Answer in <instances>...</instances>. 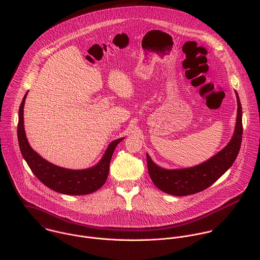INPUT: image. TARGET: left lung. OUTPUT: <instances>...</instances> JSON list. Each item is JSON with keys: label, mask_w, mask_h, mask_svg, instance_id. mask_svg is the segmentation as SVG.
<instances>
[{"label": "left lung", "mask_w": 260, "mask_h": 260, "mask_svg": "<svg viewBox=\"0 0 260 260\" xmlns=\"http://www.w3.org/2000/svg\"><path fill=\"white\" fill-rule=\"evenodd\" d=\"M237 96V118L234 135L229 144L207 161L193 168L165 170L157 167L147 155L148 170L152 181L162 192L175 196H187L201 192L214 184L234 162L242 142V107Z\"/></svg>", "instance_id": "left-lung-1"}]
</instances>
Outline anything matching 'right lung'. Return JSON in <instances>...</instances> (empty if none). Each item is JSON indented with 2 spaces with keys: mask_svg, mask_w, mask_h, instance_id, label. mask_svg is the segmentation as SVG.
I'll list each match as a JSON object with an SVG mask.
<instances>
[{
  "mask_svg": "<svg viewBox=\"0 0 260 260\" xmlns=\"http://www.w3.org/2000/svg\"><path fill=\"white\" fill-rule=\"evenodd\" d=\"M27 93L19 108L18 142L22 156L30 167L33 174L48 188L66 195H86L98 191L104 186L108 172L113 151L117 144L123 139L113 141L107 148L102 160L93 168L87 170H68L57 167L45 160L30 147L25 136L23 108Z\"/></svg>",
  "mask_w": 260,
  "mask_h": 260,
  "instance_id": "add662e5",
  "label": "right lung"
}]
</instances>
